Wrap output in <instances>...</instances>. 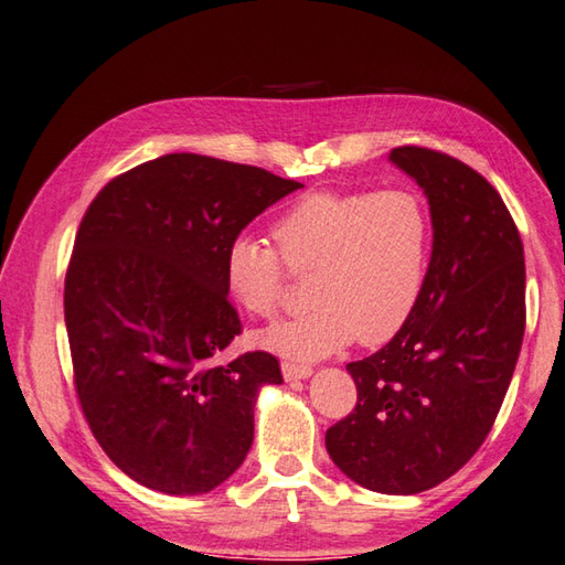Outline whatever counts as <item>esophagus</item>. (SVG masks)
<instances>
[{
    "mask_svg": "<svg viewBox=\"0 0 565 565\" xmlns=\"http://www.w3.org/2000/svg\"><path fill=\"white\" fill-rule=\"evenodd\" d=\"M282 377H285V382L309 380L311 377V367L295 365V362H282Z\"/></svg>",
    "mask_w": 565,
    "mask_h": 565,
    "instance_id": "34e87169",
    "label": "esophagus"
}]
</instances>
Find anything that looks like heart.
I'll list each match as a JSON object with an SVG mask.
<instances>
[{"mask_svg":"<svg viewBox=\"0 0 565 565\" xmlns=\"http://www.w3.org/2000/svg\"><path fill=\"white\" fill-rule=\"evenodd\" d=\"M281 254L248 234L224 250L222 278L246 315L270 317L280 305L282 263L311 273L307 315L258 333V343L290 360H321L353 343L392 338L416 307L430 258L428 207L406 188L372 193L321 191L299 198L273 224Z\"/></svg>","mask_w":565,"mask_h":565,"instance_id":"heart-1","label":"heart"}]
</instances>
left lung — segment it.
<instances>
[{"mask_svg": "<svg viewBox=\"0 0 565 565\" xmlns=\"http://www.w3.org/2000/svg\"><path fill=\"white\" fill-rule=\"evenodd\" d=\"M430 205L433 254L408 321L345 367L358 406L326 430L350 481L386 495L443 483L491 433L524 335V250L495 188L463 161L396 147Z\"/></svg>", "mask_w": 565, "mask_h": 565, "instance_id": "obj_1", "label": "left lung"}]
</instances>
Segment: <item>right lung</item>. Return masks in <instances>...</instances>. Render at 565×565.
I'll use <instances>...</instances> for the list:
<instances>
[{
	"label": "right lung",
	"mask_w": 565,
	"mask_h": 565,
	"mask_svg": "<svg viewBox=\"0 0 565 565\" xmlns=\"http://www.w3.org/2000/svg\"><path fill=\"white\" fill-rule=\"evenodd\" d=\"M302 183L203 154L113 179L86 210L65 280L74 386L104 452L132 481L200 495L242 467L278 360H222L242 321L224 250Z\"/></svg>",
	"instance_id": "right-lung-1"
}]
</instances>
